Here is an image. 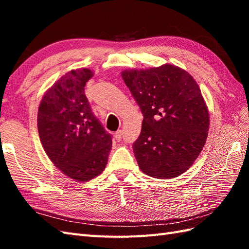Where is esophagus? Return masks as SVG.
<instances>
[{"instance_id":"34e87169","label":"esophagus","mask_w":249,"mask_h":249,"mask_svg":"<svg viewBox=\"0 0 249 249\" xmlns=\"http://www.w3.org/2000/svg\"><path fill=\"white\" fill-rule=\"evenodd\" d=\"M114 138L116 141H121L122 139V130H118L116 133L114 134Z\"/></svg>"}]
</instances>
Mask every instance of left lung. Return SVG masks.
<instances>
[{"mask_svg": "<svg viewBox=\"0 0 249 249\" xmlns=\"http://www.w3.org/2000/svg\"><path fill=\"white\" fill-rule=\"evenodd\" d=\"M121 75L143 114L140 136L133 144L141 171L156 178L181 176L202 151L210 127L197 82L170 64L126 70Z\"/></svg>", "mask_w": 249, "mask_h": 249, "instance_id": "1", "label": "left lung"}]
</instances>
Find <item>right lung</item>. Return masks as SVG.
I'll use <instances>...</instances> for the list:
<instances>
[{
	"mask_svg": "<svg viewBox=\"0 0 249 249\" xmlns=\"http://www.w3.org/2000/svg\"><path fill=\"white\" fill-rule=\"evenodd\" d=\"M92 76L88 68L66 72L45 93L37 114L46 154L65 176L79 182L105 170L112 147V137L92 112L84 94Z\"/></svg>",
	"mask_w": 249,
	"mask_h": 249,
	"instance_id": "add662e5",
	"label": "right lung"
}]
</instances>
